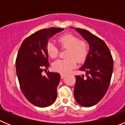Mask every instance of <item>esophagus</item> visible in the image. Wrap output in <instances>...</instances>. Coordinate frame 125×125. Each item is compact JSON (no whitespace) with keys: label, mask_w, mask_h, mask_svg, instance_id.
<instances>
[{"label":"esophagus","mask_w":125,"mask_h":125,"mask_svg":"<svg viewBox=\"0 0 125 125\" xmlns=\"http://www.w3.org/2000/svg\"><path fill=\"white\" fill-rule=\"evenodd\" d=\"M65 76H66V74H61V79H63Z\"/></svg>","instance_id":"34e87169"}]
</instances>
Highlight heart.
I'll use <instances>...</instances> for the list:
<instances>
[{"label": "heart", "instance_id": "obj_1", "mask_svg": "<svg viewBox=\"0 0 125 125\" xmlns=\"http://www.w3.org/2000/svg\"><path fill=\"white\" fill-rule=\"evenodd\" d=\"M58 41L62 47L68 48L66 58L56 61L52 64V69L56 72L67 73L76 66V60L82 62L89 54V47L86 41L81 40L73 34L66 33L59 36ZM47 55L51 58H56L59 54V49L52 41H48L46 46Z\"/></svg>", "mask_w": 125, "mask_h": 125}]
</instances>
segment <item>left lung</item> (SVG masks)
Instances as JSON below:
<instances>
[{
    "label": "left lung",
    "mask_w": 125,
    "mask_h": 125,
    "mask_svg": "<svg viewBox=\"0 0 125 125\" xmlns=\"http://www.w3.org/2000/svg\"><path fill=\"white\" fill-rule=\"evenodd\" d=\"M76 30L89 44V54L79 69L86 76H76L74 96L84 107L95 105L105 95L110 86L113 70V59L105 42L90 32L82 29Z\"/></svg>",
    "instance_id": "8db88e82"
}]
</instances>
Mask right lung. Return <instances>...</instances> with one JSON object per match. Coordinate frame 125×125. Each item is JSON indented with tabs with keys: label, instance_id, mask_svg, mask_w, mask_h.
Segmentation results:
<instances>
[{
	"label": "right lung",
	"instance_id": "add662e5",
	"mask_svg": "<svg viewBox=\"0 0 125 125\" xmlns=\"http://www.w3.org/2000/svg\"><path fill=\"white\" fill-rule=\"evenodd\" d=\"M63 30H39L25 38L19 49L15 67L20 87L26 99L36 106H48L57 98L60 74L48 71L43 76L42 73L49 66L46 49L48 39Z\"/></svg>",
	"mask_w": 125,
	"mask_h": 125
}]
</instances>
